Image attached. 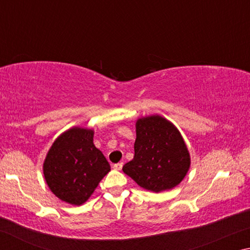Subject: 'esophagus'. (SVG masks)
Listing matches in <instances>:
<instances>
[{
	"label": "esophagus",
	"instance_id": "esophagus-1",
	"mask_svg": "<svg viewBox=\"0 0 250 250\" xmlns=\"http://www.w3.org/2000/svg\"><path fill=\"white\" fill-rule=\"evenodd\" d=\"M122 167H124V163L119 162V163H117V164H115V166H113V168H115V170H117V171H120Z\"/></svg>",
	"mask_w": 250,
	"mask_h": 250
}]
</instances>
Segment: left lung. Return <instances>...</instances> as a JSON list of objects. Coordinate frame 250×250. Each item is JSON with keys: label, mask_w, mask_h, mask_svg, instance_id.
Returning a JSON list of instances; mask_svg holds the SVG:
<instances>
[{"label": "left lung", "mask_w": 250, "mask_h": 250, "mask_svg": "<svg viewBox=\"0 0 250 250\" xmlns=\"http://www.w3.org/2000/svg\"><path fill=\"white\" fill-rule=\"evenodd\" d=\"M134 156L122 167L141 188L159 193L179 185L191 167V155L179 129L160 115L135 122Z\"/></svg>", "instance_id": "left-lung-1"}]
</instances>
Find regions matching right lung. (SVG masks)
Returning a JSON list of instances; mask_svg holds the SVG:
<instances>
[{
	"mask_svg": "<svg viewBox=\"0 0 250 250\" xmlns=\"http://www.w3.org/2000/svg\"><path fill=\"white\" fill-rule=\"evenodd\" d=\"M95 131L73 126L53 142L46 154L43 173L50 191L59 200L82 205L110 171L104 155L94 145Z\"/></svg>",
	"mask_w": 250,
	"mask_h": 250,
	"instance_id": "obj_1",
	"label": "right lung"
}]
</instances>
